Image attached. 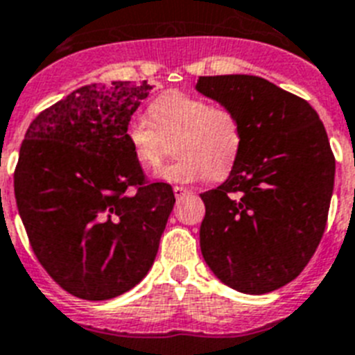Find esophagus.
Segmentation results:
<instances>
[{"instance_id":"esophagus-1","label":"esophagus","mask_w":355,"mask_h":355,"mask_svg":"<svg viewBox=\"0 0 355 355\" xmlns=\"http://www.w3.org/2000/svg\"><path fill=\"white\" fill-rule=\"evenodd\" d=\"M174 194H175V198L181 199V198H184L187 194H190V190L187 189V187H174Z\"/></svg>"}]
</instances>
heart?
<instances>
[{
  "label": "heart",
  "instance_id": "1",
  "mask_svg": "<svg viewBox=\"0 0 355 355\" xmlns=\"http://www.w3.org/2000/svg\"><path fill=\"white\" fill-rule=\"evenodd\" d=\"M152 119L132 118L127 125L128 146L146 168L163 163L174 139L180 159L157 175L168 183H198L232 171L243 148L241 119L232 108L183 92L161 94L150 105Z\"/></svg>",
  "mask_w": 355,
  "mask_h": 355
}]
</instances>
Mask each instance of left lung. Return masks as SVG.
<instances>
[{"mask_svg":"<svg viewBox=\"0 0 355 355\" xmlns=\"http://www.w3.org/2000/svg\"><path fill=\"white\" fill-rule=\"evenodd\" d=\"M196 89L243 125L228 180L201 194V254L243 294L281 288L309 265L327 227L336 174L327 130L309 101L257 76H201Z\"/></svg>","mask_w":355,"mask_h":355,"instance_id":"left-lung-1","label":"left lung"}]
</instances>
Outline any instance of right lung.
Wrapping results in <instances>:
<instances>
[{
    "instance_id": "add662e5",
    "label": "right lung",
    "mask_w": 355,
    "mask_h": 355,
    "mask_svg": "<svg viewBox=\"0 0 355 355\" xmlns=\"http://www.w3.org/2000/svg\"><path fill=\"white\" fill-rule=\"evenodd\" d=\"M146 81L92 83L37 114L14 171L16 205L46 274L69 294L112 300L146 276L174 209L125 132Z\"/></svg>"
}]
</instances>
